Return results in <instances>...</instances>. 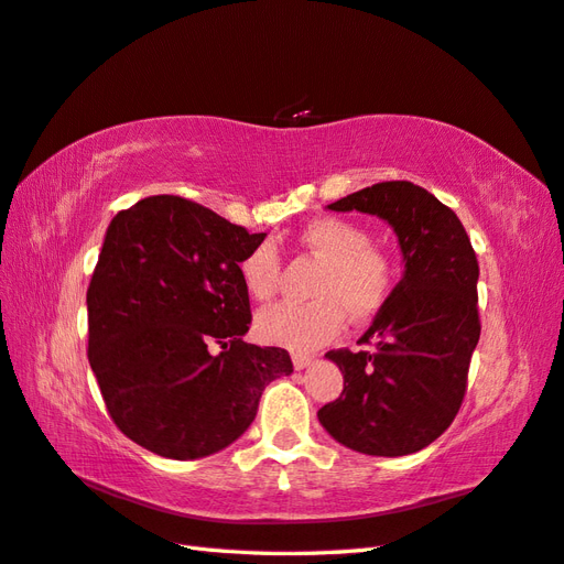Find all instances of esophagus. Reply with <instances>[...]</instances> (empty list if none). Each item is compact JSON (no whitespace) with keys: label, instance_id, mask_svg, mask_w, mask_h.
Masks as SVG:
<instances>
[{"label":"esophagus","instance_id":"obj_1","mask_svg":"<svg viewBox=\"0 0 564 564\" xmlns=\"http://www.w3.org/2000/svg\"><path fill=\"white\" fill-rule=\"evenodd\" d=\"M311 361H314V357L311 355H302V352H294L292 355V365H294V369H306Z\"/></svg>","mask_w":564,"mask_h":564}]
</instances>
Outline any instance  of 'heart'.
Segmentation results:
<instances>
[{
  "label": "heart",
  "mask_w": 564,
  "mask_h": 564,
  "mask_svg": "<svg viewBox=\"0 0 564 564\" xmlns=\"http://www.w3.org/2000/svg\"><path fill=\"white\" fill-rule=\"evenodd\" d=\"M299 241L325 260V268L311 286L314 302L274 304L256 318L258 340L286 349H316L330 343L349 321L365 323L379 316L393 294V262L381 248L371 246V234L355 221L325 217L306 224ZM246 292L268 302L278 292L280 250L272 241L250 248L239 262Z\"/></svg>",
  "instance_id": "obj_1"
}]
</instances>
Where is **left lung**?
Instances as JSON below:
<instances>
[{
  "mask_svg": "<svg viewBox=\"0 0 564 564\" xmlns=\"http://www.w3.org/2000/svg\"><path fill=\"white\" fill-rule=\"evenodd\" d=\"M367 212L398 234L405 274L359 343L330 349L343 393L318 410L333 440L369 456L430 446L458 415L480 340L478 258L452 207L410 181H383L328 205Z\"/></svg>",
  "mask_w": 564,
  "mask_h": 564,
  "instance_id": "1",
  "label": "left lung"
}]
</instances>
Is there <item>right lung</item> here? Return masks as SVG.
Masks as SVG:
<instances>
[{"mask_svg": "<svg viewBox=\"0 0 564 564\" xmlns=\"http://www.w3.org/2000/svg\"><path fill=\"white\" fill-rule=\"evenodd\" d=\"M262 239L178 195L112 217L86 290L89 365L110 420L147 452H221L294 371L286 349L241 337L253 316L239 262Z\"/></svg>", "mask_w": 564, "mask_h": 564, "instance_id": "add662e5", "label": "right lung"}]
</instances>
